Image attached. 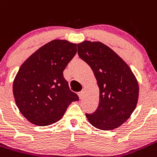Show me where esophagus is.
Wrapping results in <instances>:
<instances>
[{
	"label": "esophagus",
	"instance_id": "34e87169",
	"mask_svg": "<svg viewBox=\"0 0 157 157\" xmlns=\"http://www.w3.org/2000/svg\"><path fill=\"white\" fill-rule=\"evenodd\" d=\"M78 96H79V98L81 99L82 98H83V91L79 92V93H78Z\"/></svg>",
	"mask_w": 157,
	"mask_h": 157
}]
</instances>
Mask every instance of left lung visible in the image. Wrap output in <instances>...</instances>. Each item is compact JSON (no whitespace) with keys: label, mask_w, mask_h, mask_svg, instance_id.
Instances as JSON below:
<instances>
[{"label":"left lung","mask_w":157,"mask_h":157,"mask_svg":"<svg viewBox=\"0 0 157 157\" xmlns=\"http://www.w3.org/2000/svg\"><path fill=\"white\" fill-rule=\"evenodd\" d=\"M78 55L93 70L99 88V105L89 122L101 130H113L129 118L139 99L138 80L128 64L108 45L83 41Z\"/></svg>","instance_id":"8db88e82"}]
</instances>
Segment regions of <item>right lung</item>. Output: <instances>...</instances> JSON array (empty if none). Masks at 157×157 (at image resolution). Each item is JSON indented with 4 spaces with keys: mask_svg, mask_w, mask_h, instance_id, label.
<instances>
[{
    "mask_svg": "<svg viewBox=\"0 0 157 157\" xmlns=\"http://www.w3.org/2000/svg\"><path fill=\"white\" fill-rule=\"evenodd\" d=\"M77 44L55 39L42 45L21 64L14 82L13 94L23 116L36 125L60 120L69 105L77 101L63 70L77 53Z\"/></svg>",
    "mask_w": 157,
    "mask_h": 157,
    "instance_id": "add662e5",
    "label": "right lung"
}]
</instances>
